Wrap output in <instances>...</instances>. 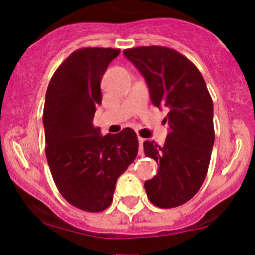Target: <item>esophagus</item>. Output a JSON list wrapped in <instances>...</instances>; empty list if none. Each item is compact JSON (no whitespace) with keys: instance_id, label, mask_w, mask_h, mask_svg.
<instances>
[{"instance_id":"34e87169","label":"esophagus","mask_w":255,"mask_h":255,"mask_svg":"<svg viewBox=\"0 0 255 255\" xmlns=\"http://www.w3.org/2000/svg\"><path fill=\"white\" fill-rule=\"evenodd\" d=\"M143 142H144V138L138 136V143H140V149H138V154L142 155L143 154V149H142V145H143Z\"/></svg>"}]
</instances>
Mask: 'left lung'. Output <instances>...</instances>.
Returning a JSON list of instances; mask_svg holds the SVG:
<instances>
[{"mask_svg":"<svg viewBox=\"0 0 255 255\" xmlns=\"http://www.w3.org/2000/svg\"><path fill=\"white\" fill-rule=\"evenodd\" d=\"M124 54L144 77L152 105L168 111L164 145L143 142L145 156L159 165L144 189L154 205L176 208L198 192L208 174L215 143L211 96L199 70L174 49L137 46Z\"/></svg>","mask_w":255,"mask_h":255,"instance_id":"8db88e82","label":"left lung"}]
</instances>
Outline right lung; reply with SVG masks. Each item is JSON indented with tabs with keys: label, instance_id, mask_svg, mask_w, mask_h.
Returning a JSON list of instances; mask_svg holds the SVG:
<instances>
[{
	"label": "right lung",
	"instance_id": "obj_1",
	"mask_svg": "<svg viewBox=\"0 0 255 255\" xmlns=\"http://www.w3.org/2000/svg\"><path fill=\"white\" fill-rule=\"evenodd\" d=\"M119 53L110 47L76 50L56 70L46 91L43 124L51 175L60 195L86 212L111 205L118 178L138 150L130 128L101 135L93 125L101 79Z\"/></svg>",
	"mask_w": 255,
	"mask_h": 255
}]
</instances>
